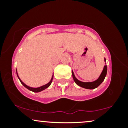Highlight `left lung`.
<instances>
[{
    "instance_id": "left-lung-1",
    "label": "left lung",
    "mask_w": 128,
    "mask_h": 128,
    "mask_svg": "<svg viewBox=\"0 0 128 128\" xmlns=\"http://www.w3.org/2000/svg\"><path fill=\"white\" fill-rule=\"evenodd\" d=\"M104 61H105V62H106V59H105V58H104ZM106 73H107V66L106 65V62H105V66H104L102 73H101L100 75L99 76V77L96 80H94V81H92V82H82L78 80V79L75 77L74 73H73L72 70V76H73V80H74V82H75L78 86H81V87L82 88H84L90 89V90L94 89L98 87V86H99L102 83V82L104 81V79H105V76L106 75Z\"/></svg>"
}]
</instances>
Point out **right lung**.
I'll list each match as a JSON object with an SVG mask.
<instances>
[{
    "instance_id": "right-lung-1",
    "label": "right lung",
    "mask_w": 128,
    "mask_h": 128,
    "mask_svg": "<svg viewBox=\"0 0 128 128\" xmlns=\"http://www.w3.org/2000/svg\"><path fill=\"white\" fill-rule=\"evenodd\" d=\"M16 72H17V77H18V78L19 79V80H20V82L22 83V84L23 85V86H24V87H26V88L28 89L29 90L31 91V92H42V91L44 90H45L46 88H48L49 86H50L51 83H52V79H53V78H54V74H53L52 76V78H51L50 80L48 82V84H46L44 85V86H40V87H37V88H33V87H30V86H26V85L25 84H24L23 82L22 81L21 79H20V78H19V76L18 75V73H17V72L16 71Z\"/></svg>"
}]
</instances>
